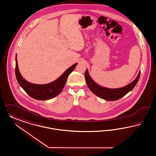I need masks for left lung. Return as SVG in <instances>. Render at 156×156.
Listing matches in <instances>:
<instances>
[{
    "label": "left lung",
    "mask_w": 156,
    "mask_h": 156,
    "mask_svg": "<svg viewBox=\"0 0 156 156\" xmlns=\"http://www.w3.org/2000/svg\"><path fill=\"white\" fill-rule=\"evenodd\" d=\"M84 76L87 85L88 86L89 89L94 94L98 96L100 98L104 99L105 100L115 101L123 98V96H124L129 91L133 89V88L135 87V86L139 81L140 76V71L134 80L123 87L118 89H109L98 85L90 77L87 69H86Z\"/></svg>",
    "instance_id": "left-lung-1"
}]
</instances>
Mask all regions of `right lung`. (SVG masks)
<instances>
[{"label":"right lung","instance_id":"right-lung-1","mask_svg":"<svg viewBox=\"0 0 156 156\" xmlns=\"http://www.w3.org/2000/svg\"><path fill=\"white\" fill-rule=\"evenodd\" d=\"M16 56L15 74L17 81L26 93L31 98L38 100H46L57 96L63 90L67 79L74 69L77 63L70 66L56 80L45 84H33L27 82L20 73Z\"/></svg>","mask_w":156,"mask_h":156}]
</instances>
